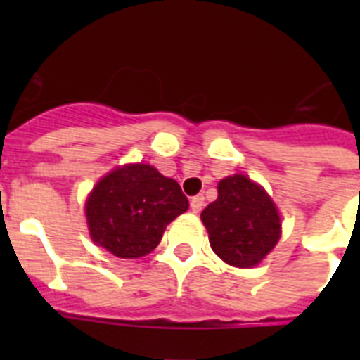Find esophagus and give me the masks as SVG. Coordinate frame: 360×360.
I'll return each mask as SVG.
<instances>
[{"label": "esophagus", "instance_id": "34e87169", "mask_svg": "<svg viewBox=\"0 0 360 360\" xmlns=\"http://www.w3.org/2000/svg\"><path fill=\"white\" fill-rule=\"evenodd\" d=\"M203 205H205V198L202 195H196L191 198V209H193V212H200L203 209Z\"/></svg>", "mask_w": 360, "mask_h": 360}]
</instances>
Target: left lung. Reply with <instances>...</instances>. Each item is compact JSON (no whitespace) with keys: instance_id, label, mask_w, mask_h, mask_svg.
I'll list each match as a JSON object with an SVG mask.
<instances>
[{"instance_id":"left-lung-1","label":"left lung","mask_w":360,"mask_h":360,"mask_svg":"<svg viewBox=\"0 0 360 360\" xmlns=\"http://www.w3.org/2000/svg\"><path fill=\"white\" fill-rule=\"evenodd\" d=\"M209 241L225 263L240 269L257 265L281 234L278 209L262 187L243 174L224 178L218 198L202 211Z\"/></svg>"}]
</instances>
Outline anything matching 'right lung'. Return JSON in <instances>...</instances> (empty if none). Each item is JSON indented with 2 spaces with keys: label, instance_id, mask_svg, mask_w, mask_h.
<instances>
[{
  "label": "right lung",
  "instance_id": "add662e5",
  "mask_svg": "<svg viewBox=\"0 0 360 360\" xmlns=\"http://www.w3.org/2000/svg\"><path fill=\"white\" fill-rule=\"evenodd\" d=\"M189 200L176 180L148 164L111 171L91 191L86 219L91 240L113 256H146L162 240L165 225L187 211Z\"/></svg>",
  "mask_w": 360,
  "mask_h": 360
}]
</instances>
